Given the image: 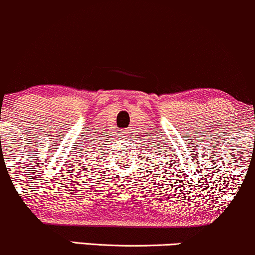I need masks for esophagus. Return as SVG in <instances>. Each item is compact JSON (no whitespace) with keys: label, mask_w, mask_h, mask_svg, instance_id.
<instances>
[{"label":"esophagus","mask_w":255,"mask_h":255,"mask_svg":"<svg viewBox=\"0 0 255 255\" xmlns=\"http://www.w3.org/2000/svg\"><path fill=\"white\" fill-rule=\"evenodd\" d=\"M123 135H124V137H127V136H128V130H123Z\"/></svg>","instance_id":"esophagus-1"}]
</instances>
